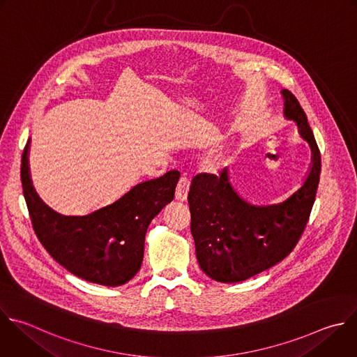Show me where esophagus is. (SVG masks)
<instances>
[{
	"label": "esophagus",
	"mask_w": 357,
	"mask_h": 357,
	"mask_svg": "<svg viewBox=\"0 0 357 357\" xmlns=\"http://www.w3.org/2000/svg\"><path fill=\"white\" fill-rule=\"evenodd\" d=\"M189 186H190V182L186 176H182L178 182V186H176V192H175V199L178 202H185L188 199V192H189Z\"/></svg>",
	"instance_id": "34e87169"
}]
</instances>
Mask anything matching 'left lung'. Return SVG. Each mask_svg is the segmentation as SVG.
Listing matches in <instances>:
<instances>
[{"label":"left lung","instance_id":"left-lung-1","mask_svg":"<svg viewBox=\"0 0 357 357\" xmlns=\"http://www.w3.org/2000/svg\"><path fill=\"white\" fill-rule=\"evenodd\" d=\"M284 116L310 144L312 160L303 186L284 202L255 206L234 190L227 169L220 176L199 174L188 195L190 231L200 269L213 280H247L283 261L307 225L321 174V154L297 98L282 91Z\"/></svg>","mask_w":357,"mask_h":357}]
</instances>
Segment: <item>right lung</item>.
<instances>
[{
	"instance_id": "add662e5",
	"label": "right lung",
	"mask_w": 357,
	"mask_h": 357,
	"mask_svg": "<svg viewBox=\"0 0 357 357\" xmlns=\"http://www.w3.org/2000/svg\"><path fill=\"white\" fill-rule=\"evenodd\" d=\"M29 142L21 181L32 227L45 250L70 273L102 286H122L139 272L151 220L172 202L178 171L142 182L114 203L86 215H63L42 202L33 189Z\"/></svg>"
}]
</instances>
